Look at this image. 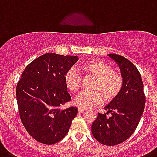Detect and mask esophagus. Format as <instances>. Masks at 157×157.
I'll return each instance as SVG.
<instances>
[{"label": "esophagus", "mask_w": 157, "mask_h": 157, "mask_svg": "<svg viewBox=\"0 0 157 157\" xmlns=\"http://www.w3.org/2000/svg\"><path fill=\"white\" fill-rule=\"evenodd\" d=\"M85 111V109H82V108H78V112L80 113H82Z\"/></svg>", "instance_id": "1"}]
</instances>
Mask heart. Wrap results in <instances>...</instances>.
I'll return each mask as SVG.
<instances>
[{
	"instance_id": "obj_1",
	"label": "heart",
	"mask_w": 157,
	"mask_h": 157,
	"mask_svg": "<svg viewBox=\"0 0 157 157\" xmlns=\"http://www.w3.org/2000/svg\"><path fill=\"white\" fill-rule=\"evenodd\" d=\"M81 69L88 74L97 77L93 89L96 92H82L73 99L77 107L93 109L102 105L104 97L107 101H113L121 93L123 87L122 76L113 71L109 64L101 60L86 61L81 64ZM81 76L76 69L71 68L64 75V84L67 89L76 93L81 87Z\"/></svg>"
}]
</instances>
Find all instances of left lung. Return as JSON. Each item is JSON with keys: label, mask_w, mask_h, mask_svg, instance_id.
<instances>
[{"label": "left lung", "mask_w": 157, "mask_h": 157, "mask_svg": "<svg viewBox=\"0 0 157 157\" xmlns=\"http://www.w3.org/2000/svg\"><path fill=\"white\" fill-rule=\"evenodd\" d=\"M108 56L121 69L123 87L119 96L105 107L106 113H98L92 124V133L101 144L112 146L125 141L135 132L144 113L145 96L136 67L122 56Z\"/></svg>", "instance_id": "8db88e82"}]
</instances>
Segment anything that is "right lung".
Instances as JSON below:
<instances>
[{
  "instance_id": "add662e5",
  "label": "right lung",
  "mask_w": 157,
  "mask_h": 157,
  "mask_svg": "<svg viewBox=\"0 0 157 157\" xmlns=\"http://www.w3.org/2000/svg\"><path fill=\"white\" fill-rule=\"evenodd\" d=\"M78 60L77 56L46 53L32 61L17 85L20 117L31 136L53 144L66 136L77 108L60 109L71 100L64 75Z\"/></svg>"
}]
</instances>
